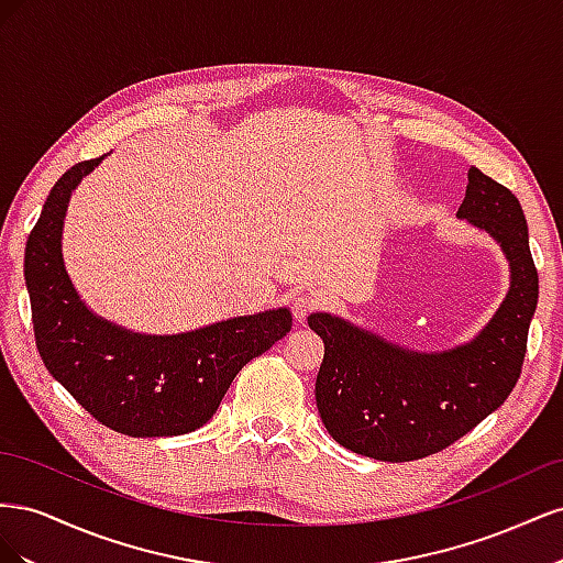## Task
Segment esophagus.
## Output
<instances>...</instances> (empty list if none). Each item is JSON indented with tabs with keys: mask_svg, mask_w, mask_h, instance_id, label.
Masks as SVG:
<instances>
[{
	"mask_svg": "<svg viewBox=\"0 0 563 563\" xmlns=\"http://www.w3.org/2000/svg\"><path fill=\"white\" fill-rule=\"evenodd\" d=\"M319 308V298L314 296V294H302V296H298V298H294V305H291V310H294V317L298 319V321H305L310 317V312H314Z\"/></svg>",
	"mask_w": 563,
	"mask_h": 563,
	"instance_id": "1",
	"label": "esophagus"
}]
</instances>
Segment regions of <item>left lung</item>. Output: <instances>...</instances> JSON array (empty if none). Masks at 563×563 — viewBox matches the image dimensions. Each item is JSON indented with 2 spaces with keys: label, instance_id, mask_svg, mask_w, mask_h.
<instances>
[{
  "label": "left lung",
  "instance_id": "8db88e82",
  "mask_svg": "<svg viewBox=\"0 0 563 563\" xmlns=\"http://www.w3.org/2000/svg\"><path fill=\"white\" fill-rule=\"evenodd\" d=\"M457 218L486 230L512 272L498 312L470 343L416 352L329 312L308 317L323 340L317 408L340 446L385 463L432 455L474 430L515 389L538 305L521 203L472 166Z\"/></svg>",
  "mask_w": 563,
  "mask_h": 563
}]
</instances>
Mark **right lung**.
Returning <instances> with one entry per match:
<instances>
[{
  "instance_id": "add662e5",
  "label": "right lung",
  "mask_w": 563,
  "mask_h": 563,
  "mask_svg": "<svg viewBox=\"0 0 563 563\" xmlns=\"http://www.w3.org/2000/svg\"><path fill=\"white\" fill-rule=\"evenodd\" d=\"M58 178L25 244V286L46 371L106 428L129 437H178L207 424L234 376L291 331L286 308L234 317L176 335L126 331L93 314L67 277L63 220L81 178Z\"/></svg>"
}]
</instances>
